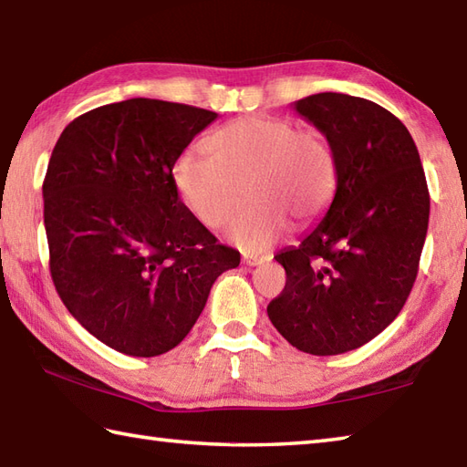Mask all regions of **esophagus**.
<instances>
[{
  "label": "esophagus",
  "instance_id": "obj_1",
  "mask_svg": "<svg viewBox=\"0 0 467 467\" xmlns=\"http://www.w3.org/2000/svg\"><path fill=\"white\" fill-rule=\"evenodd\" d=\"M265 261H267V257H259V254H243V265H246V267H257Z\"/></svg>",
  "mask_w": 467,
  "mask_h": 467
}]
</instances>
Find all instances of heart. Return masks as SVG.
<instances>
[{"mask_svg": "<svg viewBox=\"0 0 467 467\" xmlns=\"http://www.w3.org/2000/svg\"><path fill=\"white\" fill-rule=\"evenodd\" d=\"M210 158L184 151L171 178L182 204L204 226H221L246 186L251 202L228 221L226 239L265 251L289 226L314 223L330 206L337 168L330 143L289 119L246 115L208 137Z\"/></svg>", "mask_w": 467, "mask_h": 467, "instance_id": "obj_1", "label": "heart"}]
</instances>
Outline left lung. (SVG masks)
<instances>
[{
    "mask_svg": "<svg viewBox=\"0 0 467 467\" xmlns=\"http://www.w3.org/2000/svg\"><path fill=\"white\" fill-rule=\"evenodd\" d=\"M330 143L337 182L326 216L275 254L285 289L267 306L297 350L360 348L399 316L413 289L429 224V190L407 127L372 100L317 93L294 103Z\"/></svg>",
    "mask_w": 467,
    "mask_h": 467,
    "instance_id": "obj_1",
    "label": "left lung"
}]
</instances>
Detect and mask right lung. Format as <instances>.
I'll return each mask as SVG.
<instances>
[{
	"label": "right lung",
	"instance_id": "obj_1",
	"mask_svg": "<svg viewBox=\"0 0 467 467\" xmlns=\"http://www.w3.org/2000/svg\"><path fill=\"white\" fill-rule=\"evenodd\" d=\"M218 115L158 99H127L77 117L46 171L50 273L72 317L109 348L137 358L184 340L210 287L241 253L182 204L173 163Z\"/></svg>",
	"mask_w": 467,
	"mask_h": 467
}]
</instances>
